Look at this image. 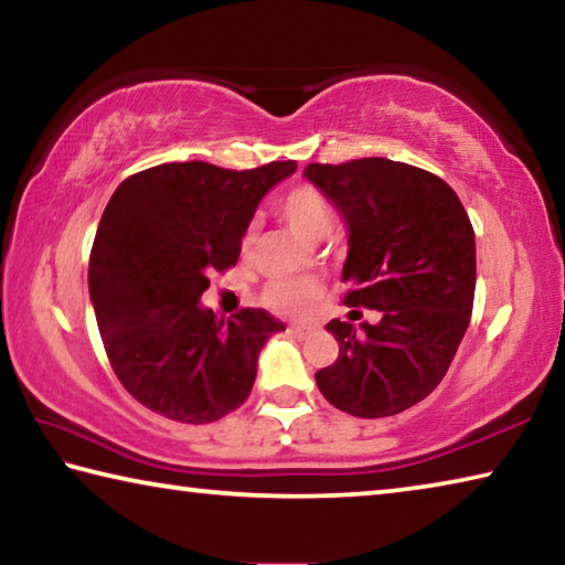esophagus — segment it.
Returning <instances> with one entry per match:
<instances>
[{"mask_svg": "<svg viewBox=\"0 0 565 565\" xmlns=\"http://www.w3.org/2000/svg\"><path fill=\"white\" fill-rule=\"evenodd\" d=\"M289 331L294 333L296 339H309L311 333H313V329H311V327H301V323H291Z\"/></svg>", "mask_w": 565, "mask_h": 565, "instance_id": "obj_1", "label": "esophagus"}]
</instances>
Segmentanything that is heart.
<instances>
[{
    "label": "heart",
    "mask_w": 565,
    "mask_h": 565,
    "mask_svg": "<svg viewBox=\"0 0 565 565\" xmlns=\"http://www.w3.org/2000/svg\"><path fill=\"white\" fill-rule=\"evenodd\" d=\"M279 214L294 232L309 242L329 236L333 228V209L327 194L311 184H296L279 199ZM256 242V228L248 226L242 238V252L248 254ZM321 286L311 279L303 281H276L266 286L264 303L279 313H303L319 299Z\"/></svg>",
    "instance_id": "b5f03b06"
}]
</instances>
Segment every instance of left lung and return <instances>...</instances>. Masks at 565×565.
<instances>
[{
    "mask_svg": "<svg viewBox=\"0 0 565 565\" xmlns=\"http://www.w3.org/2000/svg\"><path fill=\"white\" fill-rule=\"evenodd\" d=\"M303 174L349 224L343 303L381 311L361 331L327 323L339 359L317 371V386L351 416H396L441 384L471 321V218L441 177L404 161L309 164Z\"/></svg>",
    "mask_w": 565,
    "mask_h": 565,
    "instance_id": "8db88e82",
    "label": "left lung"
}]
</instances>
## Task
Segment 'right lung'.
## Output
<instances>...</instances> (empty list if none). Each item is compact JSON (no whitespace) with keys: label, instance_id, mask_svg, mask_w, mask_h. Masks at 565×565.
<instances>
[{"label":"right lung","instance_id":"obj_1","mask_svg":"<svg viewBox=\"0 0 565 565\" xmlns=\"http://www.w3.org/2000/svg\"><path fill=\"white\" fill-rule=\"evenodd\" d=\"M296 161L222 169L171 161L114 191L94 236L89 296L114 374L154 414L212 424L252 394L259 351L286 329L264 309L216 319L199 299L238 262L242 236Z\"/></svg>","mask_w":565,"mask_h":565}]
</instances>
